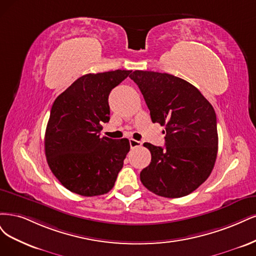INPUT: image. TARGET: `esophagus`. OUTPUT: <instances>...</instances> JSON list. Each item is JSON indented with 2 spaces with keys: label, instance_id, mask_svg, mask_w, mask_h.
Segmentation results:
<instances>
[{
  "label": "esophagus",
  "instance_id": "1",
  "mask_svg": "<svg viewBox=\"0 0 256 256\" xmlns=\"http://www.w3.org/2000/svg\"><path fill=\"white\" fill-rule=\"evenodd\" d=\"M142 144V142H138V140H135L133 138L130 139V149H135L137 146H140Z\"/></svg>",
  "mask_w": 256,
  "mask_h": 256
}]
</instances>
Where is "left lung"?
<instances>
[{
    "label": "left lung",
    "mask_w": 256,
    "mask_h": 256,
    "mask_svg": "<svg viewBox=\"0 0 256 256\" xmlns=\"http://www.w3.org/2000/svg\"><path fill=\"white\" fill-rule=\"evenodd\" d=\"M130 78L142 92L152 122L166 126L164 148L144 144L152 158L140 172V180L160 196L192 194L208 180L216 162L218 133L214 107L199 89L171 74L136 70Z\"/></svg>",
    "instance_id": "8db88e82"
}]
</instances>
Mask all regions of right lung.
Wrapping results in <instances>:
<instances>
[{
    "label": "right lung",
    "instance_id": "add662e5",
    "mask_svg": "<svg viewBox=\"0 0 256 256\" xmlns=\"http://www.w3.org/2000/svg\"><path fill=\"white\" fill-rule=\"evenodd\" d=\"M132 71L89 73L56 98L46 130L44 151L53 174L84 196L108 192L130 151L126 138L101 137L110 121L108 96Z\"/></svg>",
    "mask_w": 256,
    "mask_h": 256
}]
</instances>
